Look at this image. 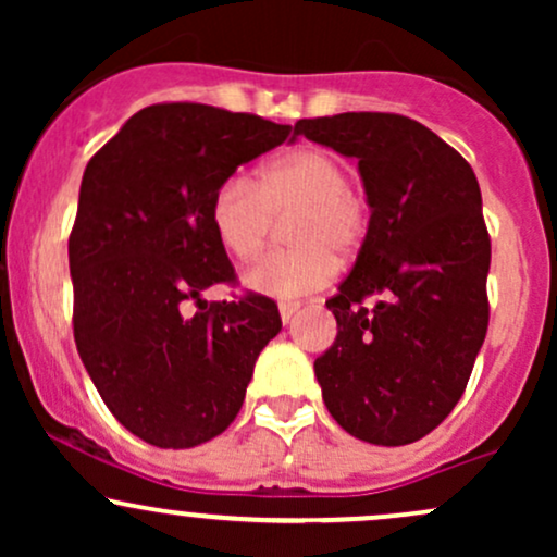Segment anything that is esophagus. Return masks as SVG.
Here are the masks:
<instances>
[{"mask_svg": "<svg viewBox=\"0 0 557 557\" xmlns=\"http://www.w3.org/2000/svg\"><path fill=\"white\" fill-rule=\"evenodd\" d=\"M300 304H280V319H283V324H290V319L298 314Z\"/></svg>", "mask_w": 557, "mask_h": 557, "instance_id": "esophagus-1", "label": "esophagus"}]
</instances>
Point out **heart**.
Wrapping results in <instances>:
<instances>
[{"label":"heart","instance_id":"b5f03b06","mask_svg":"<svg viewBox=\"0 0 557 557\" xmlns=\"http://www.w3.org/2000/svg\"><path fill=\"white\" fill-rule=\"evenodd\" d=\"M293 251L261 257L243 285L267 298H300L322 290L367 235V203L350 190L348 168L324 149H298L259 172L257 185L233 175L212 198V227L230 257L246 261L264 248L274 216L293 214Z\"/></svg>","mask_w":557,"mask_h":557}]
</instances>
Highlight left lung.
I'll return each mask as SVG.
<instances>
[{
	"instance_id": "left-lung-1",
	"label": "left lung",
	"mask_w": 557,
	"mask_h": 557,
	"mask_svg": "<svg viewBox=\"0 0 557 557\" xmlns=\"http://www.w3.org/2000/svg\"><path fill=\"white\" fill-rule=\"evenodd\" d=\"M293 136L356 159L372 212L327 300L337 337L314 361L324 406L363 443H417L461 400L487 335L490 235L474 170L400 114L298 120ZM369 295L383 298L374 310L360 306Z\"/></svg>"
}]
</instances>
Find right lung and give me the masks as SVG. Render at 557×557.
<instances>
[{"mask_svg":"<svg viewBox=\"0 0 557 557\" xmlns=\"http://www.w3.org/2000/svg\"><path fill=\"white\" fill-rule=\"evenodd\" d=\"M287 136L290 125L257 114L157 104L83 172L67 243L75 345L101 400L144 443L183 450L225 432L283 327L270 298L207 304L203 290L233 280L209 216L216 188Z\"/></svg>","mask_w":557,"mask_h":557,"instance_id":"obj_1","label":"right lung"}]
</instances>
